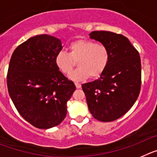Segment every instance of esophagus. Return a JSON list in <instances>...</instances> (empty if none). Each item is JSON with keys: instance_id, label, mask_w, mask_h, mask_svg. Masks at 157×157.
Instances as JSON below:
<instances>
[{"instance_id": "obj_1", "label": "esophagus", "mask_w": 157, "mask_h": 157, "mask_svg": "<svg viewBox=\"0 0 157 157\" xmlns=\"http://www.w3.org/2000/svg\"><path fill=\"white\" fill-rule=\"evenodd\" d=\"M75 85H76V88H81V84H80V83L76 82V83H75Z\"/></svg>"}]
</instances>
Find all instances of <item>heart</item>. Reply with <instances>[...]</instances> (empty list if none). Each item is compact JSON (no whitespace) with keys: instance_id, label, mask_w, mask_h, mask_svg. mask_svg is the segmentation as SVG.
<instances>
[{"instance_id":"1","label":"heart","mask_w":157,"mask_h":157,"mask_svg":"<svg viewBox=\"0 0 157 157\" xmlns=\"http://www.w3.org/2000/svg\"><path fill=\"white\" fill-rule=\"evenodd\" d=\"M110 51L106 45L88 39H78L69 46V53H58L55 65L64 75H69L78 62L79 68L70 76L73 80L98 78L107 69Z\"/></svg>"}]
</instances>
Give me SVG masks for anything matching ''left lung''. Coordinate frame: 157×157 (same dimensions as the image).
I'll use <instances>...</instances> for the list:
<instances>
[{
    "mask_svg": "<svg viewBox=\"0 0 157 157\" xmlns=\"http://www.w3.org/2000/svg\"><path fill=\"white\" fill-rule=\"evenodd\" d=\"M89 35L108 47L110 61L100 77L82 84V89L92 116L101 122H112L126 114L138 97L141 58L123 35L104 31H92Z\"/></svg>",
    "mask_w": 157,
    "mask_h": 157,
    "instance_id": "8db88e82",
    "label": "left lung"
}]
</instances>
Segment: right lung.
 I'll list each match as a JSON object with an SVG mask.
<instances>
[{
	"instance_id": "add662e5",
	"label": "right lung",
	"mask_w": 157,
	"mask_h": 157,
	"mask_svg": "<svg viewBox=\"0 0 157 157\" xmlns=\"http://www.w3.org/2000/svg\"><path fill=\"white\" fill-rule=\"evenodd\" d=\"M62 49L60 39L36 35L17 46L9 62V95L20 115L39 129L52 128L63 121L68 100L76 90L74 83L55 65Z\"/></svg>"
}]
</instances>
